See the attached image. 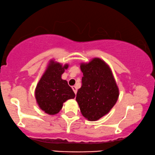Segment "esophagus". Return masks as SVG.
I'll return each mask as SVG.
<instances>
[{
	"instance_id": "obj_1",
	"label": "esophagus",
	"mask_w": 155,
	"mask_h": 155,
	"mask_svg": "<svg viewBox=\"0 0 155 155\" xmlns=\"http://www.w3.org/2000/svg\"><path fill=\"white\" fill-rule=\"evenodd\" d=\"M72 89H73L74 92L75 93V94H76V92H77V87H75V86H73V87H72Z\"/></svg>"
}]
</instances>
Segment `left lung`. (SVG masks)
<instances>
[{"label":"left lung","mask_w":155,"mask_h":155,"mask_svg":"<svg viewBox=\"0 0 155 155\" xmlns=\"http://www.w3.org/2000/svg\"><path fill=\"white\" fill-rule=\"evenodd\" d=\"M84 76L76 100L82 115L89 121H97L109 112L119 97V89L107 64L94 58L80 66Z\"/></svg>","instance_id":"obj_1"}]
</instances>
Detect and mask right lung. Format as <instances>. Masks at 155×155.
<instances>
[{
	"mask_svg": "<svg viewBox=\"0 0 155 155\" xmlns=\"http://www.w3.org/2000/svg\"><path fill=\"white\" fill-rule=\"evenodd\" d=\"M68 64L50 61L46 70L39 80L35 90L36 102L41 110L50 115L56 114L62 109L64 102L74 99L75 94L61 75Z\"/></svg>",
	"mask_w": 155,
	"mask_h": 155,
	"instance_id": "obj_1",
	"label": "right lung"
}]
</instances>
